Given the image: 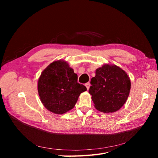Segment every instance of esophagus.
I'll return each instance as SVG.
<instances>
[{"label": "esophagus", "instance_id": "obj_1", "mask_svg": "<svg viewBox=\"0 0 158 158\" xmlns=\"http://www.w3.org/2000/svg\"><path fill=\"white\" fill-rule=\"evenodd\" d=\"M85 87L87 88V89H89V86H90V84L89 82H88V83H86V84H85Z\"/></svg>", "mask_w": 158, "mask_h": 158}]
</instances>
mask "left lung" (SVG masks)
Returning <instances> with one entry per match:
<instances>
[{
  "label": "left lung",
  "mask_w": 158,
  "mask_h": 158,
  "mask_svg": "<svg viewBox=\"0 0 158 158\" xmlns=\"http://www.w3.org/2000/svg\"><path fill=\"white\" fill-rule=\"evenodd\" d=\"M89 93L95 107L104 113L120 109L126 102L131 89V81L125 71L116 65L105 64L95 71L91 80Z\"/></svg>",
  "instance_id": "8db88e82"
}]
</instances>
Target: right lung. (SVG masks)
Here are the masks:
<instances>
[{
  "mask_svg": "<svg viewBox=\"0 0 158 158\" xmlns=\"http://www.w3.org/2000/svg\"><path fill=\"white\" fill-rule=\"evenodd\" d=\"M38 93L44 106L56 114H63L74 108L80 94L87 90L78 82V76L66 62L51 63L38 80Z\"/></svg>",
  "mask_w": 158,
  "mask_h": 158,
  "instance_id": "obj_1",
  "label": "right lung"
}]
</instances>
